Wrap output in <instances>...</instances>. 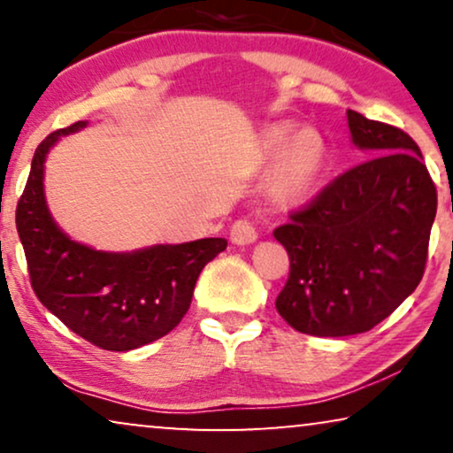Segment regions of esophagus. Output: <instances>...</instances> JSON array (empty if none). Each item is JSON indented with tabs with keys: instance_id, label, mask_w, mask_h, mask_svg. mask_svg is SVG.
Instances as JSON below:
<instances>
[{
	"instance_id": "obj_1",
	"label": "esophagus",
	"mask_w": 453,
	"mask_h": 453,
	"mask_svg": "<svg viewBox=\"0 0 453 453\" xmlns=\"http://www.w3.org/2000/svg\"><path fill=\"white\" fill-rule=\"evenodd\" d=\"M231 241L234 245H250L257 241V231L253 222L241 219L231 226Z\"/></svg>"
}]
</instances>
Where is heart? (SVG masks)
Wrapping results in <instances>:
<instances>
[{
	"label": "heart",
	"mask_w": 453,
	"mask_h": 453,
	"mask_svg": "<svg viewBox=\"0 0 453 453\" xmlns=\"http://www.w3.org/2000/svg\"><path fill=\"white\" fill-rule=\"evenodd\" d=\"M288 135V126L268 127L264 134V150L268 157H274L280 150L272 175V191L278 202L295 206L313 194L319 173L324 169L326 146L313 129H301L287 142Z\"/></svg>",
	"instance_id": "heart-1"
}]
</instances>
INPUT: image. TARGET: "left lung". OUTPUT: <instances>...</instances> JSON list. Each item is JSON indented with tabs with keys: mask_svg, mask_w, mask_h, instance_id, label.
<instances>
[{
	"mask_svg": "<svg viewBox=\"0 0 453 453\" xmlns=\"http://www.w3.org/2000/svg\"><path fill=\"white\" fill-rule=\"evenodd\" d=\"M346 117L352 142L371 158L274 228L290 259L276 309L309 336H352L392 315L425 274L437 212L417 142L357 111Z\"/></svg>",
	"mask_w": 453,
	"mask_h": 453,
	"instance_id": "1",
	"label": "left lung"
}]
</instances>
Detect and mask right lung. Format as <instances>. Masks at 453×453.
I'll use <instances>...</instances> for the list:
<instances>
[{
  "mask_svg": "<svg viewBox=\"0 0 453 453\" xmlns=\"http://www.w3.org/2000/svg\"><path fill=\"white\" fill-rule=\"evenodd\" d=\"M84 121L49 134L35 150L30 175L16 206V228L28 276L39 301L103 350H132L163 338L188 313L197 276L226 250L225 239L157 245L134 253H104L65 237L49 214L42 163L59 135Z\"/></svg>",
  "mask_w": 453,
  "mask_h": 453,
  "instance_id": "1",
  "label": "right lung"
}]
</instances>
